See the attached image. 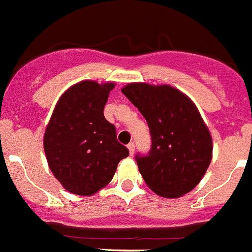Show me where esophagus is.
<instances>
[{"label": "esophagus", "mask_w": 252, "mask_h": 252, "mask_svg": "<svg viewBox=\"0 0 252 252\" xmlns=\"http://www.w3.org/2000/svg\"><path fill=\"white\" fill-rule=\"evenodd\" d=\"M127 149H128V151H130V155H131V156H132V155L135 154V144H133V142L128 144L127 145Z\"/></svg>", "instance_id": "1"}]
</instances>
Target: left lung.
Segmentation results:
<instances>
[{
    "label": "left lung",
    "mask_w": 252,
    "mask_h": 252,
    "mask_svg": "<svg viewBox=\"0 0 252 252\" xmlns=\"http://www.w3.org/2000/svg\"><path fill=\"white\" fill-rule=\"evenodd\" d=\"M122 94L149 125L151 150L136 156L138 171L155 193L186 195L201 181L212 158V137L195 103L170 85L133 82Z\"/></svg>",
    "instance_id": "left-lung-1"
}]
</instances>
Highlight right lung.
Segmentation results:
<instances>
[{"mask_svg": "<svg viewBox=\"0 0 252 252\" xmlns=\"http://www.w3.org/2000/svg\"><path fill=\"white\" fill-rule=\"evenodd\" d=\"M115 82L85 80L57 101L43 135L50 170L68 192L91 196L112 180L128 150L117 141L116 128L103 116Z\"/></svg>", "mask_w": 252, "mask_h": 252, "instance_id": "add662e5", "label": "right lung"}]
</instances>
